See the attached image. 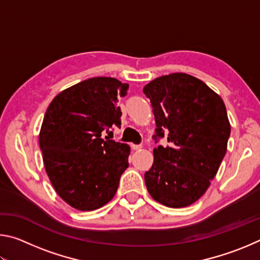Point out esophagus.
I'll list each match as a JSON object with an SVG mask.
<instances>
[{
  "label": "esophagus",
  "mask_w": 260,
  "mask_h": 260,
  "mask_svg": "<svg viewBox=\"0 0 260 260\" xmlns=\"http://www.w3.org/2000/svg\"><path fill=\"white\" fill-rule=\"evenodd\" d=\"M131 147H132V149H133V150H139L140 148H142V146H141V144H135V143H132Z\"/></svg>",
  "instance_id": "1"
}]
</instances>
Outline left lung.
<instances>
[{
	"instance_id": "8db88e82",
	"label": "left lung",
	"mask_w": 260,
	"mask_h": 260,
	"mask_svg": "<svg viewBox=\"0 0 260 260\" xmlns=\"http://www.w3.org/2000/svg\"><path fill=\"white\" fill-rule=\"evenodd\" d=\"M150 100L157 143L153 164L144 173L149 193L170 208L192 204L206 191L225 157L231 125L221 98L186 73L157 78L143 88Z\"/></svg>"
}]
</instances>
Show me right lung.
Segmentation results:
<instances>
[{
    "instance_id": "1",
    "label": "right lung",
    "mask_w": 260,
    "mask_h": 260,
    "mask_svg": "<svg viewBox=\"0 0 260 260\" xmlns=\"http://www.w3.org/2000/svg\"><path fill=\"white\" fill-rule=\"evenodd\" d=\"M127 89L114 78H90L61 91L47 109L39 136L46 172L74 209L107 204L128 167V144L102 138L104 131L120 127L117 102Z\"/></svg>"
}]
</instances>
